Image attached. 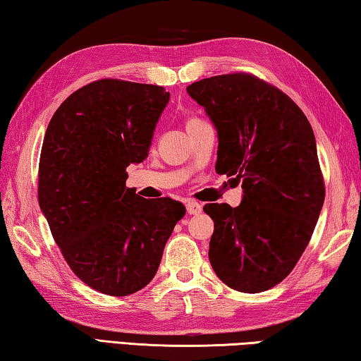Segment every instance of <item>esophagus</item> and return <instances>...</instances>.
<instances>
[{
	"label": "esophagus",
	"instance_id": "1",
	"mask_svg": "<svg viewBox=\"0 0 361 361\" xmlns=\"http://www.w3.org/2000/svg\"><path fill=\"white\" fill-rule=\"evenodd\" d=\"M185 206H187V212L190 214V216H197V214L203 211V206L197 203V201H188Z\"/></svg>",
	"mask_w": 361,
	"mask_h": 361
}]
</instances>
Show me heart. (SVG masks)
I'll list each match as a JSON object with an SVG mask.
<instances>
[{
  "label": "heart",
  "instance_id": "b5f03b06",
  "mask_svg": "<svg viewBox=\"0 0 361 361\" xmlns=\"http://www.w3.org/2000/svg\"><path fill=\"white\" fill-rule=\"evenodd\" d=\"M190 122H198V120H197V118H193V120H190ZM190 122H188V123H190Z\"/></svg>",
  "mask_w": 361,
  "mask_h": 361
}]
</instances>
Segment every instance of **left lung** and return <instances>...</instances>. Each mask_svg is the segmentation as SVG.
Listing matches in <instances>:
<instances>
[{"label": "left lung", "instance_id": "1", "mask_svg": "<svg viewBox=\"0 0 361 361\" xmlns=\"http://www.w3.org/2000/svg\"><path fill=\"white\" fill-rule=\"evenodd\" d=\"M187 93L217 130L216 171L243 180L238 207L204 206L214 220L209 262L228 287L264 292L292 273L324 206L312 126L286 93L252 74L214 75Z\"/></svg>", "mask_w": 361, "mask_h": 361}]
</instances>
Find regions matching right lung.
Returning a JSON list of instances; mask_svg holds the SVG:
<instances>
[{"label": "right lung", "instance_id": "1", "mask_svg": "<svg viewBox=\"0 0 361 361\" xmlns=\"http://www.w3.org/2000/svg\"><path fill=\"white\" fill-rule=\"evenodd\" d=\"M168 101L163 87L101 79L69 94L46 130L39 207L69 268L101 293L147 286L185 216L182 203L145 200L125 185L126 166L149 155Z\"/></svg>", "mask_w": 361, "mask_h": 361}]
</instances>
